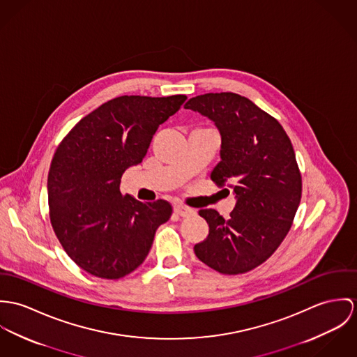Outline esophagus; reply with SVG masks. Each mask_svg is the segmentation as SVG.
Wrapping results in <instances>:
<instances>
[{
	"label": "esophagus",
	"mask_w": 357,
	"mask_h": 357,
	"mask_svg": "<svg viewBox=\"0 0 357 357\" xmlns=\"http://www.w3.org/2000/svg\"><path fill=\"white\" fill-rule=\"evenodd\" d=\"M174 212L182 218H188V216H192L195 215V209L186 206V205H175L174 206Z\"/></svg>",
	"instance_id": "1"
}]
</instances>
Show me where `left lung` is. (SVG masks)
<instances>
[{
  "mask_svg": "<svg viewBox=\"0 0 357 357\" xmlns=\"http://www.w3.org/2000/svg\"><path fill=\"white\" fill-rule=\"evenodd\" d=\"M185 108L219 128L222 160L211 179L237 197L229 219L215 209H199L209 234L195 245V253L220 274L248 273L277 250L300 205L303 183L293 145L275 118L236 93L201 94Z\"/></svg>",
  "mask_w": 357,
  "mask_h": 357,
  "instance_id": "1",
  "label": "left lung"
}]
</instances>
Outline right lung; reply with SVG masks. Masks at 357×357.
Returning <instances> with one entry per match:
<instances>
[{"label":"right lung","mask_w":357,"mask_h":357,"mask_svg":"<svg viewBox=\"0 0 357 357\" xmlns=\"http://www.w3.org/2000/svg\"><path fill=\"white\" fill-rule=\"evenodd\" d=\"M120 96L80 119L57 146L47 174L49 216L67 255L86 273L119 279L146 259L172 215L165 199L120 192L123 172L145 158L153 134L186 101Z\"/></svg>","instance_id":"add662e5"}]
</instances>
